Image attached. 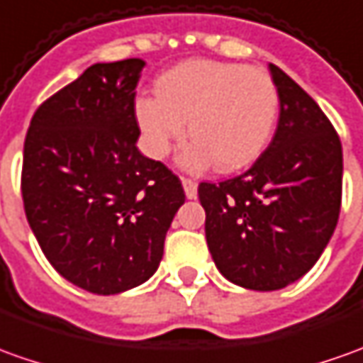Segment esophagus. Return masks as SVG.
Wrapping results in <instances>:
<instances>
[{"instance_id": "1", "label": "esophagus", "mask_w": 363, "mask_h": 363, "mask_svg": "<svg viewBox=\"0 0 363 363\" xmlns=\"http://www.w3.org/2000/svg\"><path fill=\"white\" fill-rule=\"evenodd\" d=\"M182 189L186 199H196V192H199V184L192 181V179H182Z\"/></svg>"}]
</instances>
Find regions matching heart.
Returning a JSON list of instances; mask_svg holds the SVG:
<instances>
[{
    "mask_svg": "<svg viewBox=\"0 0 363 363\" xmlns=\"http://www.w3.org/2000/svg\"><path fill=\"white\" fill-rule=\"evenodd\" d=\"M135 117L150 157H167L184 139L189 121L194 140L182 152V167L201 171L216 164L218 171L234 172L252 164L268 147L278 91L262 69L191 59L162 73L157 95L137 99Z\"/></svg>",
    "mask_w": 363,
    "mask_h": 363,
    "instance_id": "1",
    "label": "heart"
}]
</instances>
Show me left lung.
<instances>
[{"instance_id":"obj_1","label":"left lung","mask_w":363,"mask_h":363,"mask_svg":"<svg viewBox=\"0 0 363 363\" xmlns=\"http://www.w3.org/2000/svg\"><path fill=\"white\" fill-rule=\"evenodd\" d=\"M280 101L272 143L248 171L201 182L206 244L220 274L248 290H280L316 264L342 204V143L314 99L268 65Z\"/></svg>"}]
</instances>
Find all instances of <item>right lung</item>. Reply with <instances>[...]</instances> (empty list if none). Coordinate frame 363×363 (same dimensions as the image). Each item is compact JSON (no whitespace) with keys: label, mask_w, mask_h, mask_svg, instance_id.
<instances>
[{"label":"right lung","mask_w":363,"mask_h":363,"mask_svg":"<svg viewBox=\"0 0 363 363\" xmlns=\"http://www.w3.org/2000/svg\"><path fill=\"white\" fill-rule=\"evenodd\" d=\"M143 59L95 63L35 111L21 194L27 223L51 266L93 294L147 282L184 191L137 149L135 95Z\"/></svg>","instance_id":"obj_1"}]
</instances>
